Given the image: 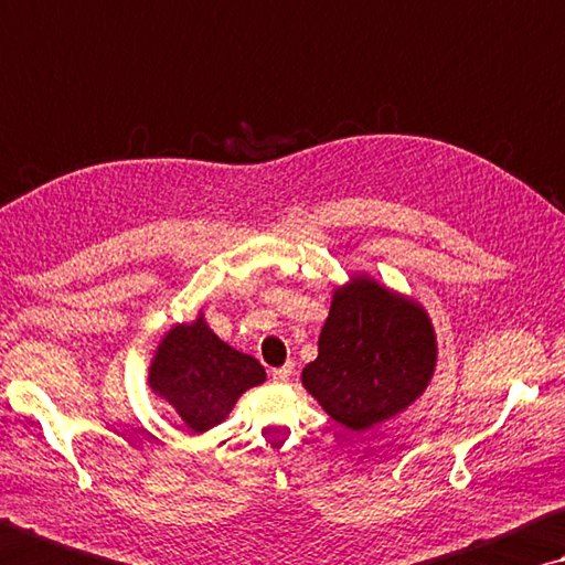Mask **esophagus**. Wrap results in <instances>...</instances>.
I'll return each mask as SVG.
<instances>
[{"label": "esophagus", "instance_id": "1", "mask_svg": "<svg viewBox=\"0 0 565 565\" xmlns=\"http://www.w3.org/2000/svg\"><path fill=\"white\" fill-rule=\"evenodd\" d=\"M291 371H294V363H286V365H281V367H274L271 371V377L276 383H286L291 377Z\"/></svg>", "mask_w": 565, "mask_h": 565}]
</instances>
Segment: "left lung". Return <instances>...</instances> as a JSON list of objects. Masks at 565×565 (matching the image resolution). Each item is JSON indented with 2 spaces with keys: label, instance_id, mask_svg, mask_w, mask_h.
Masks as SVG:
<instances>
[{
  "label": "left lung",
  "instance_id": "8db88e82",
  "mask_svg": "<svg viewBox=\"0 0 565 565\" xmlns=\"http://www.w3.org/2000/svg\"><path fill=\"white\" fill-rule=\"evenodd\" d=\"M435 365L437 338L423 306L361 274L333 291L301 383L338 425L358 433L413 405Z\"/></svg>",
  "mask_w": 565,
  "mask_h": 565
}]
</instances>
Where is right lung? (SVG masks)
I'll list each match as a JSON object with an SVG mask.
<instances>
[{"mask_svg": "<svg viewBox=\"0 0 565 565\" xmlns=\"http://www.w3.org/2000/svg\"><path fill=\"white\" fill-rule=\"evenodd\" d=\"M264 381L262 363L220 341L202 313L166 333L148 375L152 393L168 399L192 433L220 425L239 395Z\"/></svg>", "mask_w": 565, "mask_h": 565, "instance_id": "add662e5", "label": "right lung"}]
</instances>
